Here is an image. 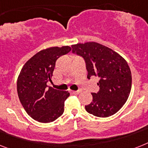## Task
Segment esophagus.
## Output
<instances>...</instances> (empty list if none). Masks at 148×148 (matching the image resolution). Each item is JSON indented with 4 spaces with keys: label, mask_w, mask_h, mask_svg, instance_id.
<instances>
[{
    "label": "esophagus",
    "mask_w": 148,
    "mask_h": 148,
    "mask_svg": "<svg viewBox=\"0 0 148 148\" xmlns=\"http://www.w3.org/2000/svg\"><path fill=\"white\" fill-rule=\"evenodd\" d=\"M72 92V93H74V94H75V95H77V94H79V93H80V90H77V91H71Z\"/></svg>",
    "instance_id": "obj_1"
}]
</instances>
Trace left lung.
<instances>
[{"label":"left lung","mask_w":148,"mask_h":148,"mask_svg":"<svg viewBox=\"0 0 148 148\" xmlns=\"http://www.w3.org/2000/svg\"><path fill=\"white\" fill-rule=\"evenodd\" d=\"M72 53L82 57L87 78H99V90L92 93L93 101L86 112L97 117H109L124 105L132 88V73L128 63L117 52L97 42L72 45Z\"/></svg>","instance_id":"8db88e82"}]
</instances>
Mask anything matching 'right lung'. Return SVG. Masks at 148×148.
Returning <instances> with one entry per match:
<instances>
[{"mask_svg":"<svg viewBox=\"0 0 148 148\" xmlns=\"http://www.w3.org/2000/svg\"><path fill=\"white\" fill-rule=\"evenodd\" d=\"M71 50L69 46L51 47L33 55L23 67L17 79L20 101L29 116L42 123L55 121L64 112V102L68 91L47 86L51 82L55 62Z\"/></svg>","mask_w":148,"mask_h":148,"instance_id":"right-lung-1","label":"right lung"}]
</instances>
